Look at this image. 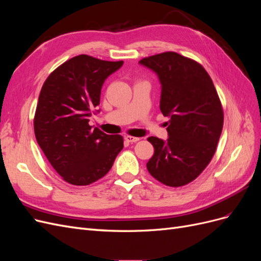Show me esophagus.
<instances>
[{"mask_svg": "<svg viewBox=\"0 0 261 261\" xmlns=\"http://www.w3.org/2000/svg\"><path fill=\"white\" fill-rule=\"evenodd\" d=\"M125 139H126V141H127V143H130V144L137 143V141L140 140L139 137H134V136H126Z\"/></svg>", "mask_w": 261, "mask_h": 261, "instance_id": "34e87169", "label": "esophagus"}]
</instances>
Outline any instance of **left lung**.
<instances>
[{
    "label": "left lung",
    "mask_w": 261,
    "mask_h": 261,
    "mask_svg": "<svg viewBox=\"0 0 261 261\" xmlns=\"http://www.w3.org/2000/svg\"><path fill=\"white\" fill-rule=\"evenodd\" d=\"M139 63L158 74L160 110L170 117L168 141L147 139L154 148L148 172L167 186H184L201 174L216 152L223 128L222 105L211 77L195 60L169 51Z\"/></svg>",
    "instance_id": "1"
}]
</instances>
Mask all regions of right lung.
<instances>
[{"label": "right lung", "mask_w": 261, "mask_h": 261, "mask_svg": "<svg viewBox=\"0 0 261 261\" xmlns=\"http://www.w3.org/2000/svg\"><path fill=\"white\" fill-rule=\"evenodd\" d=\"M123 65L81 54L46 78L34 117L36 139L53 169L67 183L86 186L103 177L123 149L121 135L89 125L106 78Z\"/></svg>", "instance_id": "1"}]
</instances>
